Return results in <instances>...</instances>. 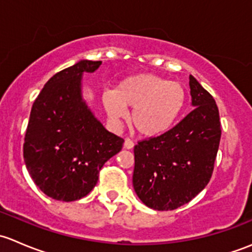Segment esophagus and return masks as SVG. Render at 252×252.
<instances>
[{
	"mask_svg": "<svg viewBox=\"0 0 252 252\" xmlns=\"http://www.w3.org/2000/svg\"><path fill=\"white\" fill-rule=\"evenodd\" d=\"M124 147H126V149H133L134 147V141L131 140V139H129V138H126V140H124Z\"/></svg>",
	"mask_w": 252,
	"mask_h": 252,
	"instance_id": "esophagus-1",
	"label": "esophagus"
}]
</instances>
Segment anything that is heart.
Returning <instances> with one entry per match:
<instances>
[{
    "mask_svg": "<svg viewBox=\"0 0 252 252\" xmlns=\"http://www.w3.org/2000/svg\"><path fill=\"white\" fill-rule=\"evenodd\" d=\"M185 90L177 81L154 74L129 77L106 91L102 102L110 118L119 122L133 108L131 123L145 136H157L172 128L184 107Z\"/></svg>",
    "mask_w": 252,
    "mask_h": 252,
    "instance_id": "1",
    "label": "heart"
}]
</instances>
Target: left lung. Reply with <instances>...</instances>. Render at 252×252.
<instances>
[{
    "label": "left lung",
    "instance_id": "left-lung-1",
    "mask_svg": "<svg viewBox=\"0 0 252 252\" xmlns=\"http://www.w3.org/2000/svg\"><path fill=\"white\" fill-rule=\"evenodd\" d=\"M194 110L162 135L134 146L133 185L147 207L171 211L191 201L212 177L220 140L215 98L189 77Z\"/></svg>",
    "mask_w": 252,
    "mask_h": 252
}]
</instances>
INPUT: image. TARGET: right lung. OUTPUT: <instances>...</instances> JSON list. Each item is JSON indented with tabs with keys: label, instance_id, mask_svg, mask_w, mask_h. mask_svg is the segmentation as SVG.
Returning <instances> with one entry per match:
<instances>
[{
	"label": "right lung",
	"instance_id": "right-lung-1",
	"mask_svg": "<svg viewBox=\"0 0 252 252\" xmlns=\"http://www.w3.org/2000/svg\"><path fill=\"white\" fill-rule=\"evenodd\" d=\"M101 61L84 60L56 73L32 103L23 155L30 177L42 192L58 201L86 196L103 164L124 140L110 133L81 97L83 73Z\"/></svg>",
	"mask_w": 252,
	"mask_h": 252
}]
</instances>
